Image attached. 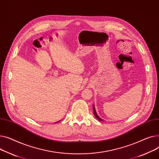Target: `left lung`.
<instances>
[{"label": "left lung", "mask_w": 159, "mask_h": 159, "mask_svg": "<svg viewBox=\"0 0 159 159\" xmlns=\"http://www.w3.org/2000/svg\"><path fill=\"white\" fill-rule=\"evenodd\" d=\"M93 110H94V116H95V117L99 120H100V121H102V119H101L98 116V114H97V113H96V110H95V107H94V106H93Z\"/></svg>", "instance_id": "obj_1"}]
</instances>
